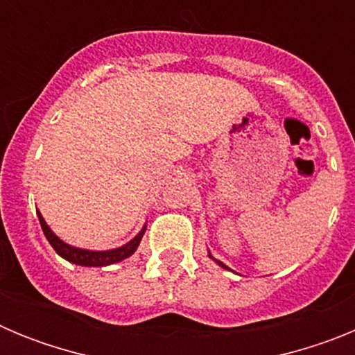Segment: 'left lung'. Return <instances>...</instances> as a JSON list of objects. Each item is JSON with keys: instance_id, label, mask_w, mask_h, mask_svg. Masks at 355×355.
<instances>
[{"instance_id": "8db88e82", "label": "left lung", "mask_w": 355, "mask_h": 355, "mask_svg": "<svg viewBox=\"0 0 355 355\" xmlns=\"http://www.w3.org/2000/svg\"><path fill=\"white\" fill-rule=\"evenodd\" d=\"M216 263H218V265H220V266H222V268H227V266H225V265H224V263H220V261H216Z\"/></svg>"}]
</instances>
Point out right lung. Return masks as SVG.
Returning a JSON list of instances; mask_svg holds the SVG:
<instances>
[{
    "label": "right lung",
    "instance_id": "obj_1",
    "mask_svg": "<svg viewBox=\"0 0 355 355\" xmlns=\"http://www.w3.org/2000/svg\"><path fill=\"white\" fill-rule=\"evenodd\" d=\"M37 215H39L40 227H42L44 234H46V238H48V241L51 243L53 249L56 250V254H60L64 259H67V261L71 263H76V265H81V266H106V265H114V263H119L122 261V259L130 258L131 254L137 250V247H139L140 240H142L144 236V231H146V227H144L142 231H140V233L124 247H119V249H114V250L94 252V250L76 249V247H71L67 245V243H64V241H62L60 238L56 236L51 229H49V225L46 224V220H44L42 215H40L39 211H37Z\"/></svg>",
    "mask_w": 355,
    "mask_h": 355
}]
</instances>
